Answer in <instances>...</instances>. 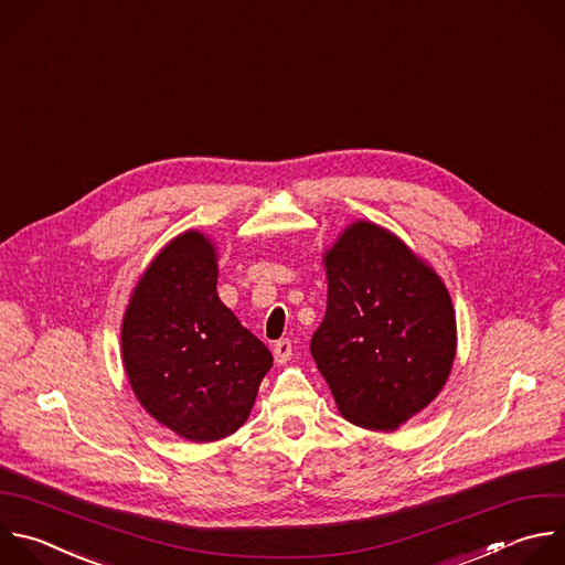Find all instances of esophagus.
I'll use <instances>...</instances> for the list:
<instances>
[{"instance_id":"esophagus-1","label":"esophagus","mask_w":565,"mask_h":565,"mask_svg":"<svg viewBox=\"0 0 565 565\" xmlns=\"http://www.w3.org/2000/svg\"><path fill=\"white\" fill-rule=\"evenodd\" d=\"M290 356H292V343H290V339H279V341L275 343V361H277V363H286V361H290Z\"/></svg>"}]
</instances>
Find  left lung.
<instances>
[{
    "label": "left lung",
    "instance_id": "8db88e82",
    "mask_svg": "<svg viewBox=\"0 0 565 565\" xmlns=\"http://www.w3.org/2000/svg\"><path fill=\"white\" fill-rule=\"evenodd\" d=\"M328 306L310 354L339 413L395 430L446 384L457 348L441 279L388 231L356 222L326 255Z\"/></svg>",
    "mask_w": 565,
    "mask_h": 565
}]
</instances>
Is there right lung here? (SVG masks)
<instances>
[{
  "instance_id": "right-lung-1",
  "label": "right lung",
  "mask_w": 565,
  "mask_h": 565,
  "mask_svg": "<svg viewBox=\"0 0 565 565\" xmlns=\"http://www.w3.org/2000/svg\"><path fill=\"white\" fill-rule=\"evenodd\" d=\"M126 374L141 406L191 441L233 435L250 415L270 350L217 295L215 248L172 239L135 288L121 326Z\"/></svg>"
}]
</instances>
